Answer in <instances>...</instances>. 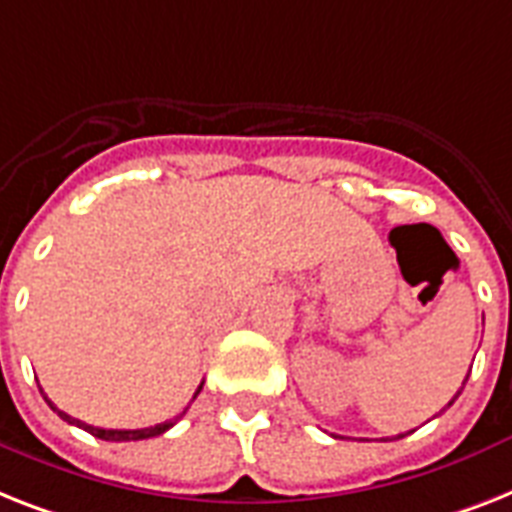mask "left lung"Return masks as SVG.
Masks as SVG:
<instances>
[{
    "instance_id": "8db88e82",
    "label": "left lung",
    "mask_w": 512,
    "mask_h": 512,
    "mask_svg": "<svg viewBox=\"0 0 512 512\" xmlns=\"http://www.w3.org/2000/svg\"><path fill=\"white\" fill-rule=\"evenodd\" d=\"M460 394V392H458ZM458 394H455V397H452V400H450V405H452V402H455V400H458ZM402 436V434H400Z\"/></svg>"
}]
</instances>
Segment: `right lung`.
<instances>
[{
    "label": "right lung",
    "instance_id": "right-lung-1",
    "mask_svg": "<svg viewBox=\"0 0 512 512\" xmlns=\"http://www.w3.org/2000/svg\"><path fill=\"white\" fill-rule=\"evenodd\" d=\"M199 392H202V384H199V389H197V392H194V397H197ZM44 400H47V397H44ZM47 402H49V407H52V410H57V407L52 405V400H47ZM57 413H60L62 421L76 423L78 429L89 431L91 436H97V439H105V442H136V439H149V436H160V434H165V431H168L170 426H176V421H178V418H181V415H178V418H173V421L157 423V426H149V429H97V426H89V423L78 421V418H70V415L62 413V410H57ZM184 413H186V410H184Z\"/></svg>",
    "mask_w": 512,
    "mask_h": 512
}]
</instances>
